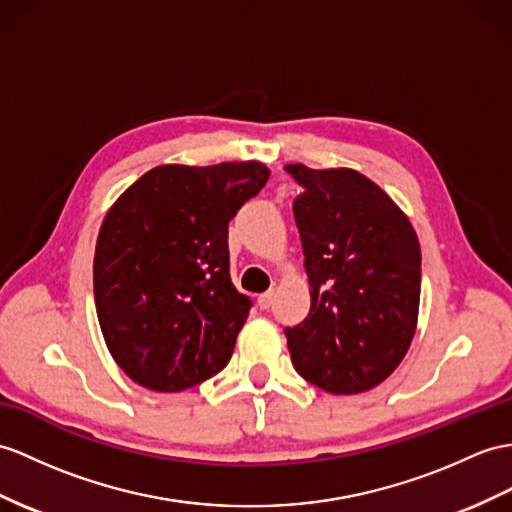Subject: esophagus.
I'll use <instances>...</instances> for the list:
<instances>
[{
	"label": "esophagus",
	"instance_id": "esophagus-1",
	"mask_svg": "<svg viewBox=\"0 0 512 512\" xmlns=\"http://www.w3.org/2000/svg\"><path fill=\"white\" fill-rule=\"evenodd\" d=\"M273 297H276V293H273V291H267L263 295H258V306L263 308V310H267L273 304Z\"/></svg>",
	"mask_w": 512,
	"mask_h": 512
}]
</instances>
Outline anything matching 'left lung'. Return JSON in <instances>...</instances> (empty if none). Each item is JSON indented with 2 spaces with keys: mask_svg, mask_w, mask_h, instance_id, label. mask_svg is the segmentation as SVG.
I'll use <instances>...</instances> for the list:
<instances>
[{
  "mask_svg": "<svg viewBox=\"0 0 512 512\" xmlns=\"http://www.w3.org/2000/svg\"><path fill=\"white\" fill-rule=\"evenodd\" d=\"M284 169L304 189L293 213L310 289L308 317L286 328L293 365L328 393L369 391L400 367L417 330V232L363 173Z\"/></svg>",
  "mask_w": 512,
  "mask_h": 512,
  "instance_id": "1",
  "label": "left lung"
}]
</instances>
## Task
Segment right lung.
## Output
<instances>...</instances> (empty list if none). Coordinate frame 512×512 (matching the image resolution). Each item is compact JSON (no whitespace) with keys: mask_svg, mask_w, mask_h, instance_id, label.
<instances>
[{"mask_svg":"<svg viewBox=\"0 0 512 512\" xmlns=\"http://www.w3.org/2000/svg\"><path fill=\"white\" fill-rule=\"evenodd\" d=\"M267 180L260 160L158 165L108 208L95 308L110 356L136 384L178 393L228 365L252 308L230 282L228 223Z\"/></svg>","mask_w":512,"mask_h":512,"instance_id":"obj_1","label":"right lung"}]
</instances>
